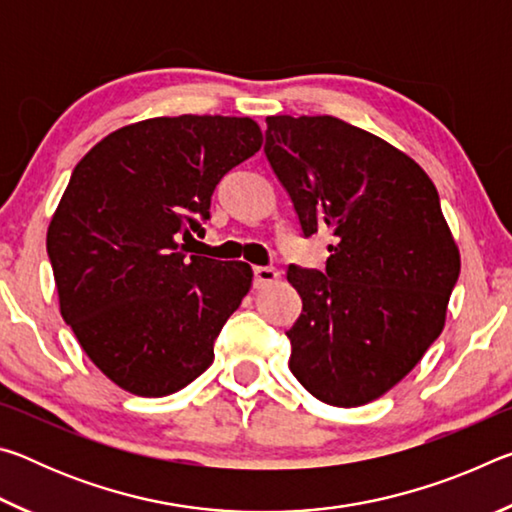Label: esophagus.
Segmentation results:
<instances>
[{
	"label": "esophagus",
	"instance_id": "1",
	"mask_svg": "<svg viewBox=\"0 0 512 512\" xmlns=\"http://www.w3.org/2000/svg\"><path fill=\"white\" fill-rule=\"evenodd\" d=\"M277 277H280V273H277L273 266H255L253 268L255 289H262V287H266V284H273Z\"/></svg>",
	"mask_w": 512,
	"mask_h": 512
}]
</instances>
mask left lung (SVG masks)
Returning <instances> with one entry per match:
<instances>
[{
    "label": "left lung",
    "instance_id": "1",
    "mask_svg": "<svg viewBox=\"0 0 512 512\" xmlns=\"http://www.w3.org/2000/svg\"><path fill=\"white\" fill-rule=\"evenodd\" d=\"M264 153L302 237L332 235L323 273L287 271L302 300L289 368L320 402L368 404L443 332L461 255L436 187L409 155L329 115L266 117Z\"/></svg>",
    "mask_w": 512,
    "mask_h": 512
}]
</instances>
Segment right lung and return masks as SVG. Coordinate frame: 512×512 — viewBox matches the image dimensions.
<instances>
[{
	"instance_id": "obj_1",
	"label": "right lung",
	"mask_w": 512,
	"mask_h": 512,
	"mask_svg": "<svg viewBox=\"0 0 512 512\" xmlns=\"http://www.w3.org/2000/svg\"><path fill=\"white\" fill-rule=\"evenodd\" d=\"M262 146L248 117L124 126L76 164L47 230L60 314L119 388L162 397L212 366L253 282L244 262L187 255L221 178Z\"/></svg>"
}]
</instances>
